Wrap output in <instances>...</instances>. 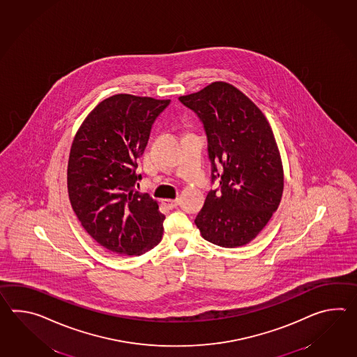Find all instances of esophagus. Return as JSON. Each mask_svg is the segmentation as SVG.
<instances>
[{
    "label": "esophagus",
    "instance_id": "obj_1",
    "mask_svg": "<svg viewBox=\"0 0 357 357\" xmlns=\"http://www.w3.org/2000/svg\"><path fill=\"white\" fill-rule=\"evenodd\" d=\"M162 204L167 205V207H170V208H173V207L179 205V199L178 198H175V199H162Z\"/></svg>",
    "mask_w": 357,
    "mask_h": 357
}]
</instances>
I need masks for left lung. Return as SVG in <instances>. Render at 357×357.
I'll use <instances>...</instances> for the list:
<instances>
[{"instance_id":"8db88e82","label":"left lung","mask_w":357,"mask_h":357,"mask_svg":"<svg viewBox=\"0 0 357 357\" xmlns=\"http://www.w3.org/2000/svg\"><path fill=\"white\" fill-rule=\"evenodd\" d=\"M179 101L204 123L211 161L210 190L196 218L201 236L227 248L250 243L280 204L284 173L277 141L262 111L227 82H214Z\"/></svg>"}]
</instances>
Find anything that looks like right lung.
<instances>
[{
	"label": "right lung",
	"instance_id": "add662e5",
	"mask_svg": "<svg viewBox=\"0 0 357 357\" xmlns=\"http://www.w3.org/2000/svg\"><path fill=\"white\" fill-rule=\"evenodd\" d=\"M170 100L120 93L88 114L68 161V193L82 227L111 252L139 256L158 246L162 222L158 201L135 188L137 160L151 127Z\"/></svg>",
	"mask_w": 357,
	"mask_h": 357
}]
</instances>
